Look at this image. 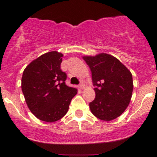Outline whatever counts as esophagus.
<instances>
[{
  "mask_svg": "<svg viewBox=\"0 0 157 157\" xmlns=\"http://www.w3.org/2000/svg\"><path fill=\"white\" fill-rule=\"evenodd\" d=\"M79 87H80V89H85V87H86V85H85L84 82H81L80 84V86H79Z\"/></svg>",
  "mask_w": 157,
  "mask_h": 157,
  "instance_id": "esophagus-1",
  "label": "esophagus"
}]
</instances>
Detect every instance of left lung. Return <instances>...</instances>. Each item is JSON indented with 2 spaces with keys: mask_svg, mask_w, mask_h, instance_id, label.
Instances as JSON below:
<instances>
[{
  "mask_svg": "<svg viewBox=\"0 0 157 157\" xmlns=\"http://www.w3.org/2000/svg\"><path fill=\"white\" fill-rule=\"evenodd\" d=\"M83 60L89 66L95 86L96 97L89 103L91 113L104 121L114 120L130 103L134 88L131 71L108 54L85 56Z\"/></svg>",
  "mask_w": 157,
  "mask_h": 157,
  "instance_id": "8db88e82",
  "label": "left lung"
}]
</instances>
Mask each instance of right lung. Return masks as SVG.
Wrapping results in <instances>:
<instances>
[{"instance_id": "obj_1", "label": "right lung", "mask_w": 157, "mask_h": 157, "mask_svg": "<svg viewBox=\"0 0 157 157\" xmlns=\"http://www.w3.org/2000/svg\"><path fill=\"white\" fill-rule=\"evenodd\" d=\"M63 54L54 51L40 56L23 71L21 89L31 112L42 121L53 122L67 113L77 90L66 86L60 68Z\"/></svg>"}]
</instances>
